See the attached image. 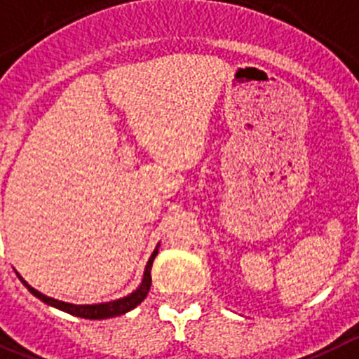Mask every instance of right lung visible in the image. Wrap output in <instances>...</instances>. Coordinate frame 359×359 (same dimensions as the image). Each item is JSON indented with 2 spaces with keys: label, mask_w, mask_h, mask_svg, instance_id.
I'll return each mask as SVG.
<instances>
[{
  "label": "right lung",
  "mask_w": 359,
  "mask_h": 359,
  "mask_svg": "<svg viewBox=\"0 0 359 359\" xmlns=\"http://www.w3.org/2000/svg\"><path fill=\"white\" fill-rule=\"evenodd\" d=\"M158 247H160V243L156 245V248L153 250L151 257H149L148 264H146L141 285H139L135 291H132L130 294L123 296V298H119V299H114V302L95 303V305H74V303L60 302V299L49 298V296H46V294H42L40 291H36V289L32 287V285H29L28 282H26V280L19 275V273H17V276H19L20 282H22L26 287H28V291L32 292L33 296H36L40 302L47 303L49 306H54V309H57V310H63V312L70 313V316L83 317V319H111V317H118V316H123V313H126V312H130V310H134L135 306L141 305V303L144 302V298L148 296V292H149V287H151V266H153V261H155L156 254H158Z\"/></svg>",
  "instance_id": "right-lung-1"
}]
</instances>
